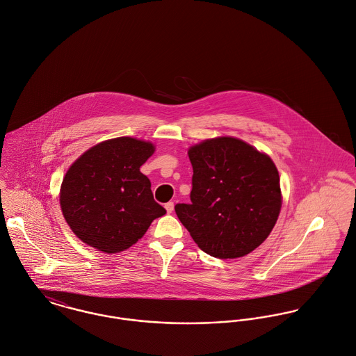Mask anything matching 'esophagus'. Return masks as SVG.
Listing matches in <instances>:
<instances>
[{"mask_svg": "<svg viewBox=\"0 0 356 356\" xmlns=\"http://www.w3.org/2000/svg\"><path fill=\"white\" fill-rule=\"evenodd\" d=\"M165 209H166V211L170 214V213L173 211V209H175V203H173V202H168V203H165Z\"/></svg>", "mask_w": 356, "mask_h": 356, "instance_id": "34e87169", "label": "esophagus"}]
</instances>
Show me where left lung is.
<instances>
[{"label": "left lung", "instance_id": "1", "mask_svg": "<svg viewBox=\"0 0 356 356\" xmlns=\"http://www.w3.org/2000/svg\"><path fill=\"white\" fill-rule=\"evenodd\" d=\"M191 203H177L176 214L197 247L220 259L240 258L270 235L281 210L275 162L231 136L190 147Z\"/></svg>", "mask_w": 356, "mask_h": 356}]
</instances>
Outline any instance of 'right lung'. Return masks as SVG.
<instances>
[{
    "label": "right lung",
    "instance_id": "right-lung-1",
    "mask_svg": "<svg viewBox=\"0 0 356 356\" xmlns=\"http://www.w3.org/2000/svg\"><path fill=\"white\" fill-rule=\"evenodd\" d=\"M154 150L150 142L121 136L95 145L71 165L60 204L83 243L106 254L124 251L166 213L140 172Z\"/></svg>",
    "mask_w": 356,
    "mask_h": 356
}]
</instances>
